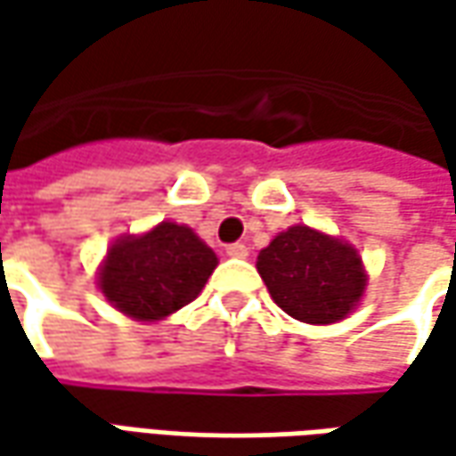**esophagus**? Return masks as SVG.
Listing matches in <instances>:
<instances>
[{"mask_svg":"<svg viewBox=\"0 0 456 456\" xmlns=\"http://www.w3.org/2000/svg\"><path fill=\"white\" fill-rule=\"evenodd\" d=\"M225 254L231 256V258H246V256H248V248H246L243 243H231V246L225 248Z\"/></svg>","mask_w":456,"mask_h":456,"instance_id":"obj_1","label":"esophagus"}]
</instances>
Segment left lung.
I'll list each match as a JSON object with an SVG mask.
<instances>
[{
  "mask_svg": "<svg viewBox=\"0 0 456 456\" xmlns=\"http://www.w3.org/2000/svg\"><path fill=\"white\" fill-rule=\"evenodd\" d=\"M256 269L273 302L306 324H332L350 314L368 281L350 243L309 225L281 231L258 254Z\"/></svg>",
  "mask_w": 456,
  "mask_h": 456,
  "instance_id": "left-lung-1",
  "label": "left lung"
}]
</instances>
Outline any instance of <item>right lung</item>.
<instances>
[{
  "label": "right lung",
  "mask_w": 456,
  "mask_h": 456,
  "mask_svg": "<svg viewBox=\"0 0 456 456\" xmlns=\"http://www.w3.org/2000/svg\"><path fill=\"white\" fill-rule=\"evenodd\" d=\"M218 266V256L192 228L162 220L142 236L111 243L98 289L136 322H157L190 305Z\"/></svg>",
  "instance_id": "obj_1"
}]
</instances>
